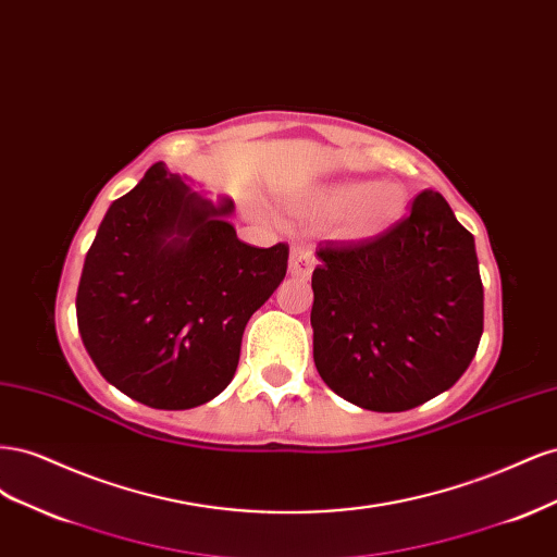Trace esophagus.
I'll return each instance as SVG.
<instances>
[{"label": "esophagus", "mask_w": 557, "mask_h": 557, "mask_svg": "<svg viewBox=\"0 0 557 557\" xmlns=\"http://www.w3.org/2000/svg\"><path fill=\"white\" fill-rule=\"evenodd\" d=\"M313 264H315V256H313V248L311 246H293L290 250V260H288V269L293 276H301L307 278L313 272Z\"/></svg>", "instance_id": "obj_1"}]
</instances>
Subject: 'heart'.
Returning <instances> with one entry per match:
<instances>
[{
    "mask_svg": "<svg viewBox=\"0 0 557 557\" xmlns=\"http://www.w3.org/2000/svg\"><path fill=\"white\" fill-rule=\"evenodd\" d=\"M348 209L346 230L350 237L367 239L391 227L404 211V190L395 183L367 185L360 181L336 183L295 205L297 213H336Z\"/></svg>",
    "mask_w": 557,
    "mask_h": 557,
    "instance_id": "obj_1",
    "label": "heart"
}]
</instances>
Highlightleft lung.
<instances>
[{
	"label": "left lung",
	"mask_w": 557,
	"mask_h": 557,
	"mask_svg": "<svg viewBox=\"0 0 557 557\" xmlns=\"http://www.w3.org/2000/svg\"><path fill=\"white\" fill-rule=\"evenodd\" d=\"M315 256L313 362L336 395L409 411L467 372L483 334V283L474 237L440 193H420L379 237L327 242Z\"/></svg>",
	"instance_id": "obj_1"
}]
</instances>
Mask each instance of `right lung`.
<instances>
[{
  "label": "right lung",
  "instance_id": "1",
  "mask_svg": "<svg viewBox=\"0 0 557 557\" xmlns=\"http://www.w3.org/2000/svg\"><path fill=\"white\" fill-rule=\"evenodd\" d=\"M218 205L164 164L109 207L76 293L83 346L111 385L181 411L230 385L250 315L288 269V246L244 244Z\"/></svg>",
  "mask_w": 557,
  "mask_h": 557
}]
</instances>
